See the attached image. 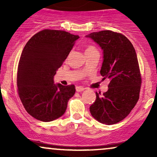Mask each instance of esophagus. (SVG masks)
<instances>
[{
  "mask_svg": "<svg viewBox=\"0 0 157 157\" xmlns=\"http://www.w3.org/2000/svg\"><path fill=\"white\" fill-rule=\"evenodd\" d=\"M85 89L82 86H76V91L77 92H81V91H84Z\"/></svg>",
  "mask_w": 157,
  "mask_h": 157,
  "instance_id": "obj_1",
  "label": "esophagus"
}]
</instances>
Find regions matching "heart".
<instances>
[{
  "mask_svg": "<svg viewBox=\"0 0 157 157\" xmlns=\"http://www.w3.org/2000/svg\"><path fill=\"white\" fill-rule=\"evenodd\" d=\"M96 48L94 47V46H88V47H86V50H85V53H89V52H93V51H96Z\"/></svg>",
  "mask_w": 157,
  "mask_h": 157,
  "instance_id": "1",
  "label": "heart"
}]
</instances>
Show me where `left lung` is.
Here are the masks:
<instances>
[{
    "instance_id": "obj_1",
    "label": "left lung",
    "mask_w": 157,
    "mask_h": 157,
    "mask_svg": "<svg viewBox=\"0 0 157 157\" xmlns=\"http://www.w3.org/2000/svg\"><path fill=\"white\" fill-rule=\"evenodd\" d=\"M103 51L100 75L109 78V89L96 100L90 112L102 124L113 125L124 120L140 97L141 76L136 52L128 39L120 33L104 30L86 35Z\"/></svg>"
}]
</instances>
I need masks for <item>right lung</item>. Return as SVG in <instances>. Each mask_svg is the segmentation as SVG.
<instances>
[{
  "label": "right lung",
  "instance_id": "add662e5",
  "mask_svg": "<svg viewBox=\"0 0 157 157\" xmlns=\"http://www.w3.org/2000/svg\"><path fill=\"white\" fill-rule=\"evenodd\" d=\"M78 38L67 32L44 29L32 36L23 48L17 68V91L25 109L34 118L51 122L66 112L75 86L55 84L54 76Z\"/></svg>",
  "mask_w": 157,
  "mask_h": 157
}]
</instances>
